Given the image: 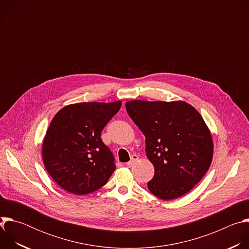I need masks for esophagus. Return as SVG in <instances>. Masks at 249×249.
I'll return each mask as SVG.
<instances>
[{
    "label": "esophagus",
    "mask_w": 249,
    "mask_h": 249,
    "mask_svg": "<svg viewBox=\"0 0 249 249\" xmlns=\"http://www.w3.org/2000/svg\"><path fill=\"white\" fill-rule=\"evenodd\" d=\"M139 160V158H138V156H137V155H132L130 161H128V162H127V165H132V164H133L136 160Z\"/></svg>",
    "instance_id": "esophagus-1"
}]
</instances>
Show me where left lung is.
Listing matches in <instances>:
<instances>
[{
  "label": "left lung",
  "mask_w": 249,
  "mask_h": 249,
  "mask_svg": "<svg viewBox=\"0 0 249 249\" xmlns=\"http://www.w3.org/2000/svg\"><path fill=\"white\" fill-rule=\"evenodd\" d=\"M126 110L146 137L147 158L155 167L149 190L162 200L188 193L208 171L214 154L201 114L182 100H130Z\"/></svg>",
  "instance_id": "8db88e82"
}]
</instances>
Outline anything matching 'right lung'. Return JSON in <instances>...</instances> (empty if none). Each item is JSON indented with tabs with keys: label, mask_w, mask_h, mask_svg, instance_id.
<instances>
[{
	"label": "right lung",
	"mask_w": 249,
	"mask_h": 249,
	"mask_svg": "<svg viewBox=\"0 0 249 249\" xmlns=\"http://www.w3.org/2000/svg\"><path fill=\"white\" fill-rule=\"evenodd\" d=\"M121 104V100L73 103L55 114L43 140L42 159L61 188L86 195L108 181L115 170L114 158L100 135Z\"/></svg>",
	"instance_id": "right-lung-1"
}]
</instances>
